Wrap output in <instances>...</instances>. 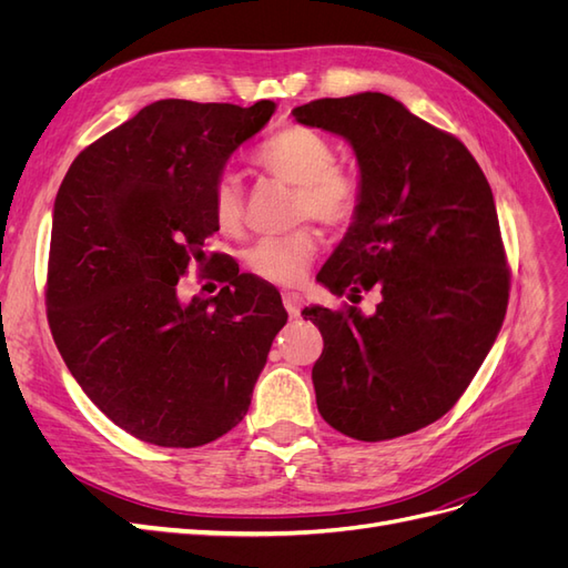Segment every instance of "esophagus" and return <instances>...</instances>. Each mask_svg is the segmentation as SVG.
Segmentation results:
<instances>
[{"label":"esophagus","mask_w":568,"mask_h":568,"mask_svg":"<svg viewBox=\"0 0 568 568\" xmlns=\"http://www.w3.org/2000/svg\"><path fill=\"white\" fill-rule=\"evenodd\" d=\"M282 301H284V307H286V313H288L291 317H298V315H301L303 296L298 294V291H284V294H282Z\"/></svg>","instance_id":"1"}]
</instances>
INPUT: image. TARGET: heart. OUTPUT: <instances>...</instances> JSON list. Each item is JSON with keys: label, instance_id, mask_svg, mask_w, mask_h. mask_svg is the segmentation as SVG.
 Returning <instances> with one entry per match:
<instances>
[{"label": "heart", "instance_id": "obj_1", "mask_svg": "<svg viewBox=\"0 0 568 568\" xmlns=\"http://www.w3.org/2000/svg\"><path fill=\"white\" fill-rule=\"evenodd\" d=\"M253 161L265 173L296 186V217H313L326 227H346L359 205V184L338 168L332 142L313 128L288 125L255 149ZM213 217L225 234L244 230V186L234 173H222L213 184ZM320 251L317 232L301 227L284 236L261 239L246 253V267L265 282L291 286Z\"/></svg>", "mask_w": 568, "mask_h": 568}]
</instances>
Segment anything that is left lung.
Instances as JSON below:
<instances>
[{
	"mask_svg": "<svg viewBox=\"0 0 568 568\" xmlns=\"http://www.w3.org/2000/svg\"><path fill=\"white\" fill-rule=\"evenodd\" d=\"M301 125L346 140L359 205L317 280L374 315L305 307L324 351L313 367L324 422L355 440L434 424L467 390L500 332L509 267L490 184L469 149L382 92L317 99Z\"/></svg>",
	"mask_w": 568,
	"mask_h": 568,
	"instance_id": "1",
	"label": "left lung"
}]
</instances>
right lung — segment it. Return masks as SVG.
<instances>
[{
    "label": "right lung",
    "mask_w": 568,
    "mask_h": 568,
    "mask_svg": "<svg viewBox=\"0 0 568 568\" xmlns=\"http://www.w3.org/2000/svg\"><path fill=\"white\" fill-rule=\"evenodd\" d=\"M274 113L161 99L78 153L59 186L47 267L51 336L80 388L144 443L199 448L244 419L280 291L230 261L215 296L182 301L180 277L209 257L213 184ZM217 255H211V263Z\"/></svg>",
    "instance_id": "right-lung-1"
}]
</instances>
